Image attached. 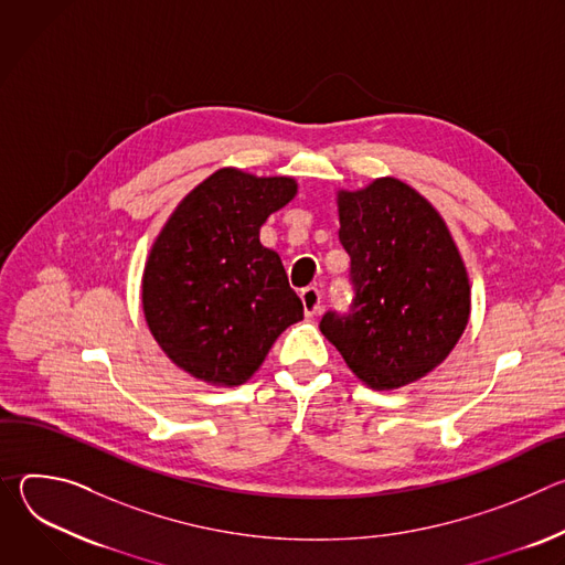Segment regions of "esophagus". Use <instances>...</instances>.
Segmentation results:
<instances>
[{
    "instance_id": "34e87169",
    "label": "esophagus",
    "mask_w": 565,
    "mask_h": 565,
    "mask_svg": "<svg viewBox=\"0 0 565 565\" xmlns=\"http://www.w3.org/2000/svg\"><path fill=\"white\" fill-rule=\"evenodd\" d=\"M301 303H303V312L306 317H315L321 310V292L315 286H308L299 292Z\"/></svg>"
}]
</instances>
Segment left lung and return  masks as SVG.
<instances>
[{
	"mask_svg": "<svg viewBox=\"0 0 565 565\" xmlns=\"http://www.w3.org/2000/svg\"><path fill=\"white\" fill-rule=\"evenodd\" d=\"M340 241L353 299L329 310L321 333L371 388L388 391L434 371L469 319V279L454 238L414 188L377 179L340 192Z\"/></svg>",
	"mask_w": 565,
	"mask_h": 565,
	"instance_id": "obj_1",
	"label": "left lung"
}]
</instances>
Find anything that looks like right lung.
Masks as SVG:
<instances>
[{
    "mask_svg": "<svg viewBox=\"0 0 565 565\" xmlns=\"http://www.w3.org/2000/svg\"><path fill=\"white\" fill-rule=\"evenodd\" d=\"M295 194L288 177L225 168L181 201L153 241L142 275L145 319L190 375L244 384L303 317L279 255L259 241L266 218Z\"/></svg>",
    "mask_w": 565,
    "mask_h": 565,
    "instance_id": "1",
    "label": "right lung"
}]
</instances>
